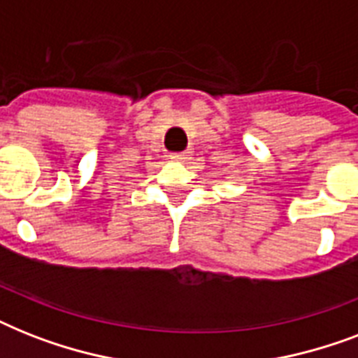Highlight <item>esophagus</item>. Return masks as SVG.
Wrapping results in <instances>:
<instances>
[{
    "instance_id": "1",
    "label": "esophagus",
    "mask_w": 358,
    "mask_h": 358,
    "mask_svg": "<svg viewBox=\"0 0 358 358\" xmlns=\"http://www.w3.org/2000/svg\"><path fill=\"white\" fill-rule=\"evenodd\" d=\"M171 159L176 163H185L191 159V152H174L171 154Z\"/></svg>"
}]
</instances>
